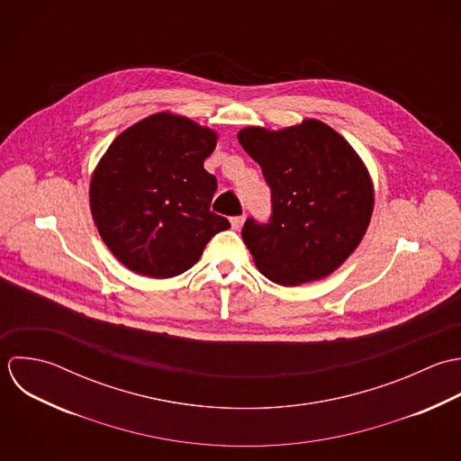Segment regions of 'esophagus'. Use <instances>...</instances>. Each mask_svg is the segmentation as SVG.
Listing matches in <instances>:
<instances>
[{
    "label": "esophagus",
    "instance_id": "obj_1",
    "mask_svg": "<svg viewBox=\"0 0 461 461\" xmlns=\"http://www.w3.org/2000/svg\"><path fill=\"white\" fill-rule=\"evenodd\" d=\"M243 223H245V216L241 214V216H234V218H230V225H232V229L234 230H240L241 227H243Z\"/></svg>",
    "mask_w": 461,
    "mask_h": 461
}]
</instances>
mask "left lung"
<instances>
[{"instance_id":"8db88e82","label":"left lung","mask_w":461,"mask_h":461,"mask_svg":"<svg viewBox=\"0 0 461 461\" xmlns=\"http://www.w3.org/2000/svg\"><path fill=\"white\" fill-rule=\"evenodd\" d=\"M238 140L272 191L268 223L249 218L241 230L258 270L281 286L332 274L363 240L374 211L359 155L318 120L277 132L247 127Z\"/></svg>"}]
</instances>
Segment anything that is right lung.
<instances>
[{"mask_svg": "<svg viewBox=\"0 0 461 461\" xmlns=\"http://www.w3.org/2000/svg\"><path fill=\"white\" fill-rule=\"evenodd\" d=\"M216 140L211 129L158 113L122 132L100 158L89 187L93 220L129 270L154 279L180 276L230 227L211 212L218 184L203 160Z\"/></svg>", "mask_w": 461, "mask_h": 461, "instance_id": "obj_1", "label": "right lung"}]
</instances>
